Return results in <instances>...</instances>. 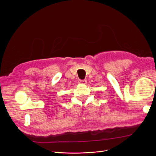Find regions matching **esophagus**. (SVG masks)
<instances>
[{
  "label": "esophagus",
  "instance_id": "1",
  "mask_svg": "<svg viewBox=\"0 0 156 156\" xmlns=\"http://www.w3.org/2000/svg\"><path fill=\"white\" fill-rule=\"evenodd\" d=\"M87 80H80V81H79V83H80V84H87Z\"/></svg>",
  "mask_w": 156,
  "mask_h": 156
}]
</instances>
